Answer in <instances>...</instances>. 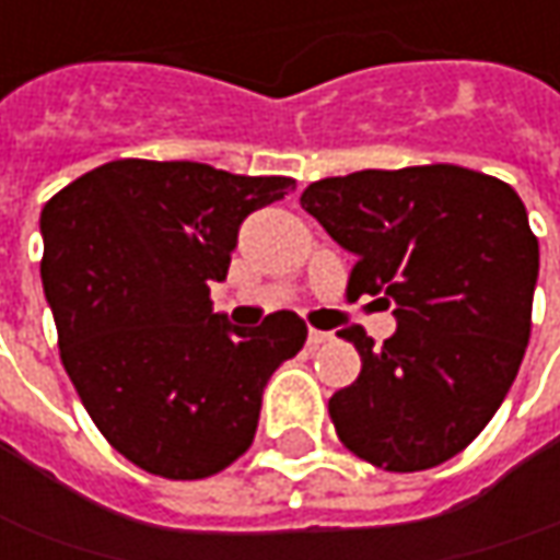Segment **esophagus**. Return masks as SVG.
I'll return each mask as SVG.
<instances>
[{
	"label": "esophagus",
	"mask_w": 560,
	"mask_h": 560,
	"mask_svg": "<svg viewBox=\"0 0 560 560\" xmlns=\"http://www.w3.org/2000/svg\"><path fill=\"white\" fill-rule=\"evenodd\" d=\"M328 340H331L328 331H318V328H310V331H306V347H310V350H316V347L328 343Z\"/></svg>",
	"instance_id": "34e87169"
}]
</instances>
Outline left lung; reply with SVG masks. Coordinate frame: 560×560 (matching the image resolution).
<instances>
[{"label": "left lung", "mask_w": 560, "mask_h": 560, "mask_svg": "<svg viewBox=\"0 0 560 560\" xmlns=\"http://www.w3.org/2000/svg\"><path fill=\"white\" fill-rule=\"evenodd\" d=\"M300 207L350 254L347 298L384 294L394 338L359 350V377L328 399L340 443L384 471H428L480 434L530 340L539 242L509 183L455 164L318 179Z\"/></svg>", "instance_id": "obj_1"}]
</instances>
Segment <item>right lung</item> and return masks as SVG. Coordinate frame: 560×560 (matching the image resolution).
<instances>
[{
  "mask_svg": "<svg viewBox=\"0 0 560 560\" xmlns=\"http://www.w3.org/2000/svg\"><path fill=\"white\" fill-rule=\"evenodd\" d=\"M291 176H235L191 161L124 158L43 207V288L65 372L117 453L166 480H203L242 458L262 387L306 343L298 313L257 328L213 313L247 213Z\"/></svg>",
  "mask_w": 560,
  "mask_h": 560,
  "instance_id": "add662e5",
  "label": "right lung"
}]
</instances>
